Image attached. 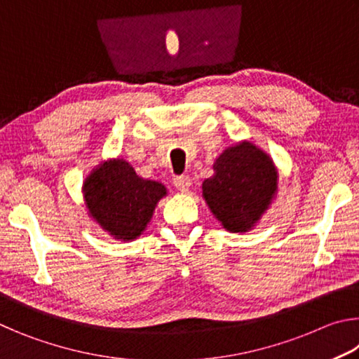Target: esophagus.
<instances>
[{"instance_id": "obj_1", "label": "esophagus", "mask_w": 359, "mask_h": 359, "mask_svg": "<svg viewBox=\"0 0 359 359\" xmlns=\"http://www.w3.org/2000/svg\"><path fill=\"white\" fill-rule=\"evenodd\" d=\"M172 184L179 191L184 193L188 190V187L191 185V180H190V177H187V175H177V177L172 180Z\"/></svg>"}]
</instances>
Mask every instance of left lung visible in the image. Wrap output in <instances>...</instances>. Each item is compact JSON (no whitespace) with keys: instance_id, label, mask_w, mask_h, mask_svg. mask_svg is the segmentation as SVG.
Returning <instances> with one entry per match:
<instances>
[{"instance_id":"left-lung-1","label":"left lung","mask_w":359,"mask_h":359,"mask_svg":"<svg viewBox=\"0 0 359 359\" xmlns=\"http://www.w3.org/2000/svg\"><path fill=\"white\" fill-rule=\"evenodd\" d=\"M277 190L271 158L250 142L229 147L214 163V175L204 180L203 194L223 228L245 233L267 209Z\"/></svg>"}]
</instances>
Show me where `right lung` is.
Returning <instances> with one entry per match:
<instances>
[{
    "mask_svg": "<svg viewBox=\"0 0 359 359\" xmlns=\"http://www.w3.org/2000/svg\"><path fill=\"white\" fill-rule=\"evenodd\" d=\"M85 201L102 228L121 241H131L150 222L165 185L144 180L123 160L107 161L85 182Z\"/></svg>",
    "mask_w": 359,
    "mask_h": 359,
    "instance_id": "right-lung-1",
    "label": "right lung"
}]
</instances>
